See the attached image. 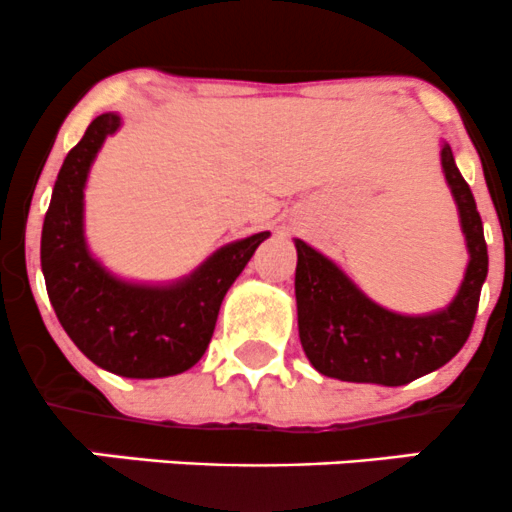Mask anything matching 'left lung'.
I'll use <instances>...</instances> for the list:
<instances>
[{"label":"left lung","mask_w":512,"mask_h":512,"mask_svg":"<svg viewBox=\"0 0 512 512\" xmlns=\"http://www.w3.org/2000/svg\"><path fill=\"white\" fill-rule=\"evenodd\" d=\"M441 169L459 208L469 247V267L459 294L446 309L405 316L365 297L328 257L297 245V316L306 358L326 378L346 383L407 385L449 363L464 348L488 274V250L481 215L449 144L441 147Z\"/></svg>","instance_id":"1"}]
</instances>
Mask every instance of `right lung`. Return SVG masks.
<instances>
[{
  "instance_id": "add662e5",
  "label": "right lung",
  "mask_w": 512,
  "mask_h": 512,
  "mask_svg": "<svg viewBox=\"0 0 512 512\" xmlns=\"http://www.w3.org/2000/svg\"><path fill=\"white\" fill-rule=\"evenodd\" d=\"M120 125L115 112L95 117L63 161L43 220L41 270L58 321L95 365L122 378H166L201 360L230 284L270 233L223 245L174 284H134L107 272L85 242L83 191L102 142Z\"/></svg>"
}]
</instances>
